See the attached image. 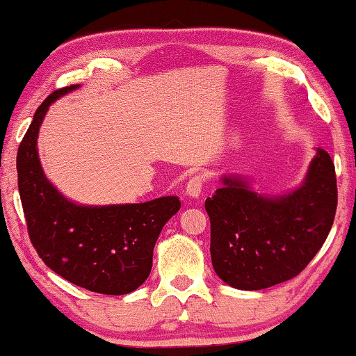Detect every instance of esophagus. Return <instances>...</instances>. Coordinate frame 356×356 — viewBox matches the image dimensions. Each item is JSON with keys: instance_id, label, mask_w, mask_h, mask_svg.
<instances>
[{"instance_id": "1", "label": "esophagus", "mask_w": 356, "mask_h": 356, "mask_svg": "<svg viewBox=\"0 0 356 356\" xmlns=\"http://www.w3.org/2000/svg\"><path fill=\"white\" fill-rule=\"evenodd\" d=\"M202 184H204L202 175H194V177L186 183V195H188V197L197 199L200 193H202Z\"/></svg>"}]
</instances>
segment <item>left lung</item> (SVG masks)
Masks as SVG:
<instances>
[{
	"mask_svg": "<svg viewBox=\"0 0 356 356\" xmlns=\"http://www.w3.org/2000/svg\"><path fill=\"white\" fill-rule=\"evenodd\" d=\"M205 200L210 255L218 277L241 291L289 281L326 241L337 209L334 162L316 149L303 181L284 194H264L242 175H223Z\"/></svg>",
	"mask_w": 356,
	"mask_h": 356,
	"instance_id": "1",
	"label": "left lung"
}]
</instances>
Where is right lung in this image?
<instances>
[{"label":"right lung","mask_w":356,"mask_h":356,"mask_svg":"<svg viewBox=\"0 0 356 356\" xmlns=\"http://www.w3.org/2000/svg\"><path fill=\"white\" fill-rule=\"evenodd\" d=\"M76 88L54 91L35 112L17 152L20 200L30 241L51 270L91 292L123 296L147 280L159 234L181 202L163 195L140 204L85 205L49 181L38 156L40 127L49 106Z\"/></svg>","instance_id":"add662e5"}]
</instances>
